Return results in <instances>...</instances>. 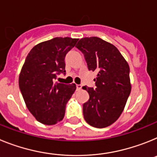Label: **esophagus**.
<instances>
[{
	"label": "esophagus",
	"mask_w": 157,
	"mask_h": 157,
	"mask_svg": "<svg viewBox=\"0 0 157 157\" xmlns=\"http://www.w3.org/2000/svg\"><path fill=\"white\" fill-rule=\"evenodd\" d=\"M82 88V85L81 84H77V90H80Z\"/></svg>",
	"instance_id": "esophagus-1"
}]
</instances>
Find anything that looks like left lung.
<instances>
[{
    "instance_id": "1",
    "label": "left lung",
    "mask_w": 157,
    "mask_h": 157,
    "mask_svg": "<svg viewBox=\"0 0 157 157\" xmlns=\"http://www.w3.org/2000/svg\"><path fill=\"white\" fill-rule=\"evenodd\" d=\"M76 47L84 54L88 70L98 73L95 89L82 88L89 94L83 105L84 119L93 127L111 126L122 113L131 92L129 65L114 45L100 38H83Z\"/></svg>"
}]
</instances>
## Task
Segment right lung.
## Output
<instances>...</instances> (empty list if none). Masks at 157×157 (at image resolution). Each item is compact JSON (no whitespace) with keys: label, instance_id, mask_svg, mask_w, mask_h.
<instances>
[{"label":"right lung","instance_id":"1","mask_svg":"<svg viewBox=\"0 0 157 157\" xmlns=\"http://www.w3.org/2000/svg\"><path fill=\"white\" fill-rule=\"evenodd\" d=\"M78 39L57 37L35 45L26 58L19 76V86L26 106L35 119L54 125L65 116V107L76 84L54 83L65 73V57Z\"/></svg>","mask_w":157,"mask_h":157}]
</instances>
